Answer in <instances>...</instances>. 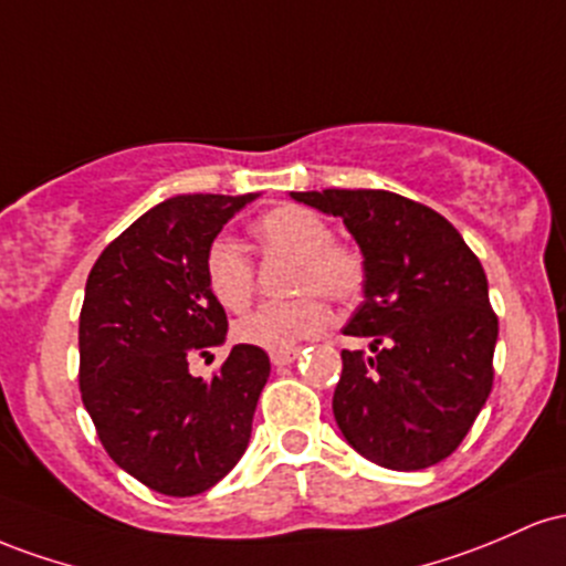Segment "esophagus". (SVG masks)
<instances>
[{
	"label": "esophagus",
	"instance_id": "1",
	"mask_svg": "<svg viewBox=\"0 0 566 566\" xmlns=\"http://www.w3.org/2000/svg\"><path fill=\"white\" fill-rule=\"evenodd\" d=\"M270 360H272V366H291L296 360V350L294 353H272Z\"/></svg>",
	"mask_w": 566,
	"mask_h": 566
}]
</instances>
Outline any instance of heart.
<instances>
[{
    "instance_id": "1",
    "label": "heart",
    "mask_w": 566,
    "mask_h": 566,
    "mask_svg": "<svg viewBox=\"0 0 566 566\" xmlns=\"http://www.w3.org/2000/svg\"><path fill=\"white\" fill-rule=\"evenodd\" d=\"M253 238L264 251L296 256L294 294L291 302H264L234 326V336L243 345L266 353H294L302 342L313 339L328 326V310L321 296L336 304L358 300L366 283V264L355 245L334 240L332 224L313 208L285 206L272 208L253 221ZM208 291L224 310H243L251 302L256 270L249 251L238 240L219 234L211 240L202 259Z\"/></svg>"
}]
</instances>
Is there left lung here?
I'll list each match as a JSON object with an SVG mask.
<instances>
[{
  "label": "left lung",
  "mask_w": 566,
  "mask_h": 566,
  "mask_svg": "<svg viewBox=\"0 0 566 566\" xmlns=\"http://www.w3.org/2000/svg\"><path fill=\"white\" fill-rule=\"evenodd\" d=\"M339 216L364 251V302L345 334L334 417L358 454L390 471L447 460L473 428L494 382L497 315L484 266L436 213L385 189L291 192Z\"/></svg>",
  "instance_id": "8db88e82"
}]
</instances>
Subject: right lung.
Instances as JSON below:
<instances>
[{
    "label": "right lung",
    "mask_w": 566,
    "mask_h": 566,
    "mask_svg": "<svg viewBox=\"0 0 566 566\" xmlns=\"http://www.w3.org/2000/svg\"><path fill=\"white\" fill-rule=\"evenodd\" d=\"M256 195H176L93 264L80 313V392L106 454L168 497H192L238 465L270 377L264 350L234 345L211 379L189 355L227 336L202 259Z\"/></svg>",
    "instance_id": "obj_1"
}]
</instances>
